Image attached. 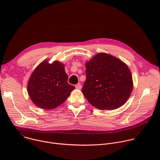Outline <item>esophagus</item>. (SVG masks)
<instances>
[{
    "label": "esophagus",
    "mask_w": 160,
    "mask_h": 160,
    "mask_svg": "<svg viewBox=\"0 0 160 160\" xmlns=\"http://www.w3.org/2000/svg\"><path fill=\"white\" fill-rule=\"evenodd\" d=\"M75 88H76L77 89H80V88H82V85H81V83H78L76 84V85H75Z\"/></svg>",
    "instance_id": "esophagus-1"
}]
</instances>
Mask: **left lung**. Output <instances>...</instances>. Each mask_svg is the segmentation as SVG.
I'll use <instances>...</instances> for the list:
<instances>
[{"instance_id": "8db88e82", "label": "left lung", "mask_w": 160, "mask_h": 160, "mask_svg": "<svg viewBox=\"0 0 160 160\" xmlns=\"http://www.w3.org/2000/svg\"><path fill=\"white\" fill-rule=\"evenodd\" d=\"M86 81L82 92L94 107L102 110L124 104L133 88L128 66L121 60L106 53H99L85 64Z\"/></svg>"}]
</instances>
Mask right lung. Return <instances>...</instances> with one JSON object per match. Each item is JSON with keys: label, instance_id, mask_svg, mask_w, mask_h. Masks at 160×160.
Wrapping results in <instances>:
<instances>
[{"label": "right lung", "instance_id": "right-lung-1", "mask_svg": "<svg viewBox=\"0 0 160 160\" xmlns=\"http://www.w3.org/2000/svg\"><path fill=\"white\" fill-rule=\"evenodd\" d=\"M64 66L59 61L42 62L32 73L28 92L33 102L43 109H52L63 103L75 87L68 83Z\"/></svg>", "mask_w": 160, "mask_h": 160}]
</instances>
